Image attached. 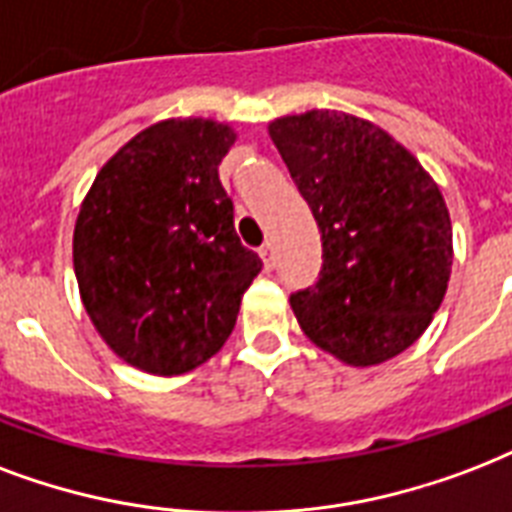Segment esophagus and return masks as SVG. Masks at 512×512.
I'll return each instance as SVG.
<instances>
[{"label":"esophagus","instance_id":"1","mask_svg":"<svg viewBox=\"0 0 512 512\" xmlns=\"http://www.w3.org/2000/svg\"><path fill=\"white\" fill-rule=\"evenodd\" d=\"M260 257H263L265 268L271 271L273 265H276V252H273V241H265L263 247H260Z\"/></svg>","mask_w":512,"mask_h":512}]
</instances>
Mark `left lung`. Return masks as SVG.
<instances>
[{"label":"left lung","instance_id":"1","mask_svg":"<svg viewBox=\"0 0 512 512\" xmlns=\"http://www.w3.org/2000/svg\"><path fill=\"white\" fill-rule=\"evenodd\" d=\"M268 131L322 233L317 284L290 295L303 333L354 368L392 360L427 330L451 276L438 185L360 117L314 109Z\"/></svg>","mask_w":512,"mask_h":512}]
</instances>
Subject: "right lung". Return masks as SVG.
Instances as JSON below:
<instances>
[{
	"label": "right lung",
	"mask_w": 512,
	"mask_h": 512,
	"mask_svg": "<svg viewBox=\"0 0 512 512\" xmlns=\"http://www.w3.org/2000/svg\"><path fill=\"white\" fill-rule=\"evenodd\" d=\"M236 142L187 117L144 128L93 179L74 225L85 311L117 357L179 376L212 357L263 260L236 236L217 166Z\"/></svg>",
	"instance_id": "add662e5"
}]
</instances>
